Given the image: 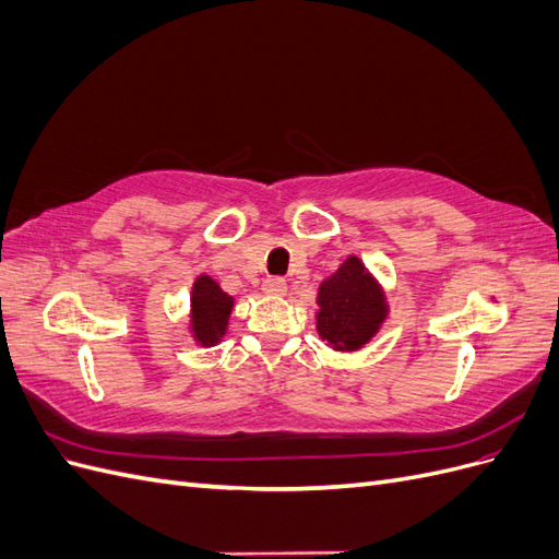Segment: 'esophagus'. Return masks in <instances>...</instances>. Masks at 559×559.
<instances>
[{
    "label": "esophagus",
    "mask_w": 559,
    "mask_h": 559,
    "mask_svg": "<svg viewBox=\"0 0 559 559\" xmlns=\"http://www.w3.org/2000/svg\"><path fill=\"white\" fill-rule=\"evenodd\" d=\"M263 292L267 296H284L286 294V282L282 277H267V280H263Z\"/></svg>",
    "instance_id": "obj_1"
}]
</instances>
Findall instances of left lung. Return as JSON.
I'll list each match as a JSON object with an SVG mask.
<instances>
[{
	"mask_svg": "<svg viewBox=\"0 0 559 559\" xmlns=\"http://www.w3.org/2000/svg\"><path fill=\"white\" fill-rule=\"evenodd\" d=\"M317 333L337 352H357L386 319V298L378 280L357 257H347L319 284Z\"/></svg>",
	"mask_w": 559,
	"mask_h": 559,
	"instance_id": "1",
	"label": "left lung"
}]
</instances>
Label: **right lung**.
Listing matches in <instances>:
<instances>
[{"mask_svg": "<svg viewBox=\"0 0 559 559\" xmlns=\"http://www.w3.org/2000/svg\"><path fill=\"white\" fill-rule=\"evenodd\" d=\"M233 306V296H228L210 275H198L191 292V333L198 345L212 347L222 341Z\"/></svg>", "mask_w": 559, "mask_h": 559, "instance_id": "right-lung-1", "label": "right lung"}]
</instances>
